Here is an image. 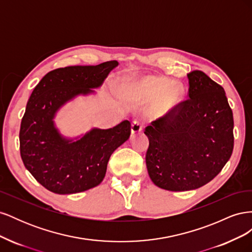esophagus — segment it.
Wrapping results in <instances>:
<instances>
[{
    "mask_svg": "<svg viewBox=\"0 0 252 252\" xmlns=\"http://www.w3.org/2000/svg\"><path fill=\"white\" fill-rule=\"evenodd\" d=\"M143 127L144 125L141 123L140 121H133L131 123V132L132 134H135V133H139L143 130Z\"/></svg>",
    "mask_w": 252,
    "mask_h": 252,
    "instance_id": "obj_1",
    "label": "esophagus"
}]
</instances>
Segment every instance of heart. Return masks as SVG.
Listing matches in <instances>:
<instances>
[{"mask_svg":"<svg viewBox=\"0 0 252 252\" xmlns=\"http://www.w3.org/2000/svg\"><path fill=\"white\" fill-rule=\"evenodd\" d=\"M169 81L164 78L149 75L136 81L133 85L136 93L144 96L157 95L154 103V110L157 113H166L175 106L181 97V90L174 85H169Z\"/></svg>","mask_w":252,"mask_h":252,"instance_id":"b5f03b06","label":"heart"}]
</instances>
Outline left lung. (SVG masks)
Returning a JSON list of instances; mask_svg holds the SVG:
<instances>
[{"label": "left lung", "instance_id": "left-lung-1", "mask_svg": "<svg viewBox=\"0 0 252 252\" xmlns=\"http://www.w3.org/2000/svg\"><path fill=\"white\" fill-rule=\"evenodd\" d=\"M188 98L145 128L146 165L155 184L187 191L207 184L233 150V116L224 88L201 70L187 73Z\"/></svg>", "mask_w": 252, "mask_h": 252}]
</instances>
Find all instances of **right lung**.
Segmentation results:
<instances>
[{
  "label": "right lung",
  "instance_id": "right-lung-1",
  "mask_svg": "<svg viewBox=\"0 0 252 252\" xmlns=\"http://www.w3.org/2000/svg\"><path fill=\"white\" fill-rule=\"evenodd\" d=\"M117 61L95 66H69L51 70L34 87L20 128L22 161L49 191L70 194L103 181L112 152L126 142L131 124L124 121L110 129H93L77 142L63 139L53 117L65 102L101 86Z\"/></svg>",
  "mask_w": 252,
  "mask_h": 252
}]
</instances>
